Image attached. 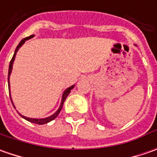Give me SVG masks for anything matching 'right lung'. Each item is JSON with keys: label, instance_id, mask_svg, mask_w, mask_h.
I'll return each instance as SVG.
<instances>
[{"label": "right lung", "instance_id": "right-lung-1", "mask_svg": "<svg viewBox=\"0 0 157 157\" xmlns=\"http://www.w3.org/2000/svg\"><path fill=\"white\" fill-rule=\"evenodd\" d=\"M35 36V35H31V36H28V37H25L24 39H22L19 43V44L17 45L16 47V49H15V53H14V56L12 57V59H11V61H10V63H9V75H8V83H9V96H10V100L12 101V104L14 105V107H15V105H14V103H13V100H12V98H11V94H10V84H9V78H10V74H11V72H12V69H13V63H14V61H15V55H16V53L18 52V50L21 48V46L24 44V43L27 41V40L30 39V38H32ZM75 86V85H72V86H71L70 87H68L67 89H65L64 91H63V95H62V100H61V103H60V105H59V107H58V109H57V111L55 112L53 114H52L51 116H49V117H46V118H41V119H38V118H29L26 117V116H24V115H22L19 112H18V113H19V115L21 116V117L23 118V119H25L26 121H29V122H32V123H36V124H39V125H43V124H46L48 123V122H50V121H53L55 118H57V116L59 114V113L60 111L62 110V107H63V102H64V100L65 99L67 98V96L69 95V94L71 93V89H73Z\"/></svg>", "mask_w": 157, "mask_h": 157}]
</instances>
